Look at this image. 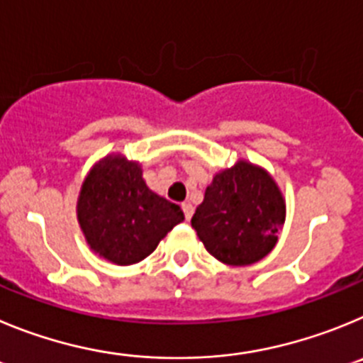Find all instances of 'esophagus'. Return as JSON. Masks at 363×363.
Returning a JSON list of instances; mask_svg holds the SVG:
<instances>
[{
    "label": "esophagus",
    "mask_w": 363,
    "mask_h": 363,
    "mask_svg": "<svg viewBox=\"0 0 363 363\" xmlns=\"http://www.w3.org/2000/svg\"><path fill=\"white\" fill-rule=\"evenodd\" d=\"M182 211H184L186 220H189V218H191V215H194V206L189 204V202H182Z\"/></svg>",
    "instance_id": "esophagus-1"
}]
</instances>
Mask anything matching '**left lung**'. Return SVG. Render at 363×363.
Returning a JSON list of instances; mask_svg holds the SVG:
<instances>
[{
	"label": "left lung",
	"instance_id": "1",
	"mask_svg": "<svg viewBox=\"0 0 363 363\" xmlns=\"http://www.w3.org/2000/svg\"><path fill=\"white\" fill-rule=\"evenodd\" d=\"M286 222V199L267 169L238 159L206 188L191 228L215 259L250 266L273 251Z\"/></svg>",
	"mask_w": 363,
	"mask_h": 363
}]
</instances>
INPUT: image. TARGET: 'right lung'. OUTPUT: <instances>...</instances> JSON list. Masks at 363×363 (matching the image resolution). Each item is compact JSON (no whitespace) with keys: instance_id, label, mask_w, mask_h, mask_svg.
I'll return each mask as SVG.
<instances>
[{"instance_id":"add662e5","label":"right lung","mask_w":363,"mask_h":363,"mask_svg":"<svg viewBox=\"0 0 363 363\" xmlns=\"http://www.w3.org/2000/svg\"><path fill=\"white\" fill-rule=\"evenodd\" d=\"M76 211L90 250L117 266L141 262L184 220L177 204L146 186L141 162L123 153H108L90 168Z\"/></svg>"}]
</instances>
